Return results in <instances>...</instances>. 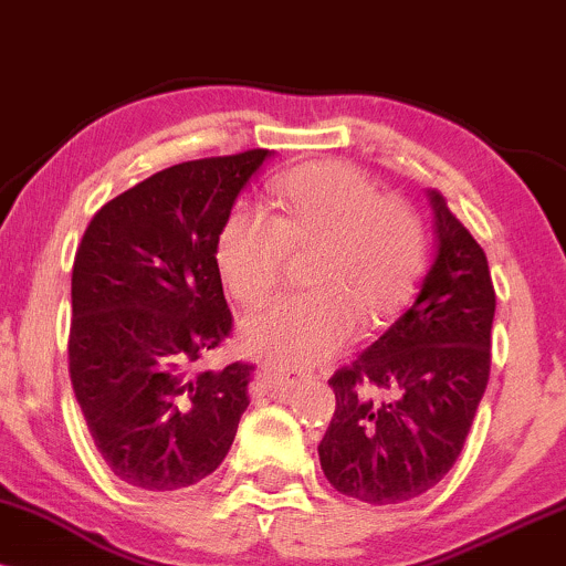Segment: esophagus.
Returning a JSON list of instances; mask_svg holds the SVG:
<instances>
[{
    "instance_id": "esophagus-1",
    "label": "esophagus",
    "mask_w": 566,
    "mask_h": 566,
    "mask_svg": "<svg viewBox=\"0 0 566 566\" xmlns=\"http://www.w3.org/2000/svg\"><path fill=\"white\" fill-rule=\"evenodd\" d=\"M258 380L263 382L269 391H292L295 386H301V375L290 373V369H279V367H261L258 373Z\"/></svg>"
}]
</instances>
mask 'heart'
Instances as JSON below:
<instances>
[{"label":"heart","instance_id":"heart-1","mask_svg":"<svg viewBox=\"0 0 566 566\" xmlns=\"http://www.w3.org/2000/svg\"><path fill=\"white\" fill-rule=\"evenodd\" d=\"M279 216L242 205L218 233L226 287L258 303L279 284L292 252H311L314 292L263 305L242 322V340L274 365L305 367L346 348L356 319L378 327L407 303L423 263L420 220L399 199L343 161H314L276 186Z\"/></svg>","mask_w":566,"mask_h":566}]
</instances>
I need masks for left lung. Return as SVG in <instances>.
<instances>
[{
    "mask_svg": "<svg viewBox=\"0 0 566 566\" xmlns=\"http://www.w3.org/2000/svg\"><path fill=\"white\" fill-rule=\"evenodd\" d=\"M437 255L405 314L329 378L335 415L319 444L327 482L373 505L437 486L469 437L490 380L495 287L484 250L428 191Z\"/></svg>",
    "mask_w": 566,
    "mask_h": 566,
    "instance_id": "left-lung-1",
    "label": "left lung"
}]
</instances>
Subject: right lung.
Masks as SVG:
<instances>
[{
  "label": "right lung",
  "instance_id": "obj_1",
  "mask_svg": "<svg viewBox=\"0 0 566 566\" xmlns=\"http://www.w3.org/2000/svg\"><path fill=\"white\" fill-rule=\"evenodd\" d=\"M265 148L167 167L106 201L71 274L69 373L116 479L184 490L229 454L252 365L197 373L231 333L218 233Z\"/></svg>",
  "mask_w": 566,
  "mask_h": 566
}]
</instances>
